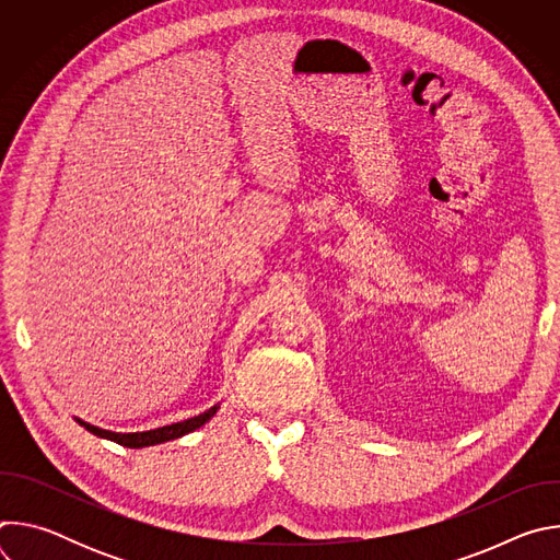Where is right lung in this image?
<instances>
[{
	"instance_id": "obj_1",
	"label": "right lung",
	"mask_w": 560,
	"mask_h": 560,
	"mask_svg": "<svg viewBox=\"0 0 560 560\" xmlns=\"http://www.w3.org/2000/svg\"><path fill=\"white\" fill-rule=\"evenodd\" d=\"M219 406H212L210 410H206L203 415L199 417H192L188 421H182V423H173V425H164V428H156V430H148V432H130V434H121V432H110V430H102V428H95L91 423H84L82 419H74L79 425H84L91 434L100 436V439H108V441H115L124 447H148V445H156V443H166V441H173V439H179L188 432H195L197 428H201L203 423H208L214 415H217Z\"/></svg>"
}]
</instances>
